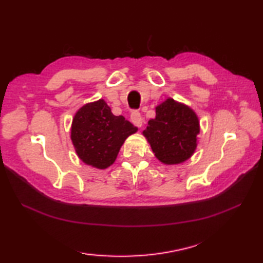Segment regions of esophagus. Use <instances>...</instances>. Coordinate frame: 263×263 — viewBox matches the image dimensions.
<instances>
[{"instance_id":"1","label":"esophagus","mask_w":263,"mask_h":263,"mask_svg":"<svg viewBox=\"0 0 263 263\" xmlns=\"http://www.w3.org/2000/svg\"><path fill=\"white\" fill-rule=\"evenodd\" d=\"M131 121H132V123L133 124H135L136 126H138V127H141L142 126V116H141V114L139 113L138 110H133L132 113H131Z\"/></svg>"}]
</instances>
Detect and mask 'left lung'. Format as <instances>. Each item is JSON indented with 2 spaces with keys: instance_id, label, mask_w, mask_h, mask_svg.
I'll use <instances>...</instances> for the list:
<instances>
[{
  "instance_id": "left-lung-1",
  "label": "left lung",
  "mask_w": 263,
  "mask_h": 263,
  "mask_svg": "<svg viewBox=\"0 0 263 263\" xmlns=\"http://www.w3.org/2000/svg\"><path fill=\"white\" fill-rule=\"evenodd\" d=\"M199 119L189 106L168 98L156 107V117L142 133L156 157L166 165L187 160L197 148Z\"/></svg>"
}]
</instances>
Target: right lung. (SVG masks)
I'll use <instances>...</instances> for the list:
<instances>
[{"mask_svg":"<svg viewBox=\"0 0 263 263\" xmlns=\"http://www.w3.org/2000/svg\"><path fill=\"white\" fill-rule=\"evenodd\" d=\"M138 128L115 116L104 99L88 103L77 111L71 126V140L83 163L105 170L114 163L125 139Z\"/></svg>","mask_w":263,"mask_h":263,"instance_id":"obj_1","label":"right lung"}]
</instances>
